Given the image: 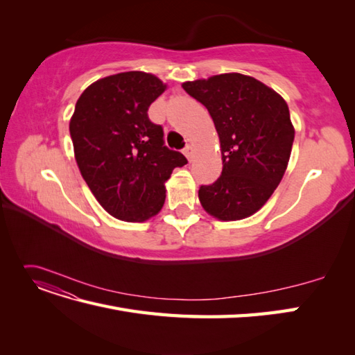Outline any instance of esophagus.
I'll use <instances>...</instances> for the list:
<instances>
[{"label": "esophagus", "instance_id": "esophagus-1", "mask_svg": "<svg viewBox=\"0 0 355 355\" xmlns=\"http://www.w3.org/2000/svg\"><path fill=\"white\" fill-rule=\"evenodd\" d=\"M184 154H185V157L191 161V159H192V155H194V146H192L191 144L187 145L185 149H184Z\"/></svg>", "mask_w": 355, "mask_h": 355}]
</instances>
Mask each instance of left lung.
Wrapping results in <instances>:
<instances>
[{
  "mask_svg": "<svg viewBox=\"0 0 355 355\" xmlns=\"http://www.w3.org/2000/svg\"><path fill=\"white\" fill-rule=\"evenodd\" d=\"M182 87L206 106L220 142L222 175L200 188L202 209L223 222L252 216L274 194L292 154L295 127L286 101L239 72L185 81Z\"/></svg>",
  "mask_w": 355,
  "mask_h": 355,
  "instance_id": "8db88e82",
  "label": "left lung"
}]
</instances>
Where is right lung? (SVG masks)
<instances>
[{
    "mask_svg": "<svg viewBox=\"0 0 355 355\" xmlns=\"http://www.w3.org/2000/svg\"><path fill=\"white\" fill-rule=\"evenodd\" d=\"M167 89L154 73L128 71L90 84L69 121L73 155L92 194L111 216L145 222L163 209L166 182L188 161L164 146L148 108Z\"/></svg>",
    "mask_w": 355,
    "mask_h": 355,
    "instance_id": "obj_1",
    "label": "right lung"
}]
</instances>
